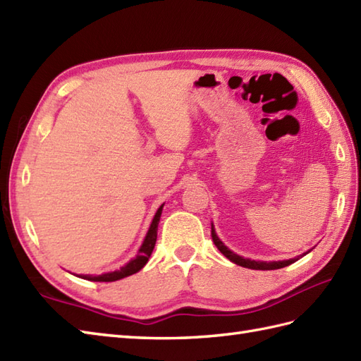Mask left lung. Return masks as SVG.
<instances>
[{"label":"left lung","mask_w":361,"mask_h":361,"mask_svg":"<svg viewBox=\"0 0 361 361\" xmlns=\"http://www.w3.org/2000/svg\"><path fill=\"white\" fill-rule=\"evenodd\" d=\"M211 239H213L214 245L217 247V250L221 251L226 259H230L231 262H234L235 265H240L243 268H250V269H280V268H285L288 265H291L297 259H289V260H282V262H256V260H250V259H243L240 256H237L233 251L228 250L225 245L219 240V237L216 235L214 228L211 226ZM305 256V254H303Z\"/></svg>","instance_id":"1"}]
</instances>
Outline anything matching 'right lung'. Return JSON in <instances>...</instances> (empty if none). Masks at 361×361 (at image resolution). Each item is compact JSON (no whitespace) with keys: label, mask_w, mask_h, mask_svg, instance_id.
<instances>
[{"label":"right lung","mask_w":361,"mask_h":361,"mask_svg":"<svg viewBox=\"0 0 361 361\" xmlns=\"http://www.w3.org/2000/svg\"><path fill=\"white\" fill-rule=\"evenodd\" d=\"M162 208L164 205L159 207L157 209V213L153 219L150 230L147 233L145 240L142 243V247H140L139 252L136 259H133L131 262H128L126 267H122L119 271H113V272H107V274H102V276H79L85 280H92V282H114V280H121L127 276L135 274L139 269H142L145 267V263L150 259L152 252L154 250V245H156V239H157V225H159L161 221V214H162Z\"/></svg>","instance_id":"1"}]
</instances>
